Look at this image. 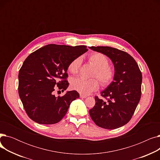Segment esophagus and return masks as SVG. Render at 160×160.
Masks as SVG:
<instances>
[{
    "instance_id": "esophagus-1",
    "label": "esophagus",
    "mask_w": 160,
    "mask_h": 160,
    "mask_svg": "<svg viewBox=\"0 0 160 160\" xmlns=\"http://www.w3.org/2000/svg\"><path fill=\"white\" fill-rule=\"evenodd\" d=\"M80 98H85L87 97L86 95H83V94H80Z\"/></svg>"
}]
</instances>
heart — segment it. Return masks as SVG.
<instances>
[{"mask_svg": "<svg viewBox=\"0 0 160 160\" xmlns=\"http://www.w3.org/2000/svg\"><path fill=\"white\" fill-rule=\"evenodd\" d=\"M89 63L95 67L92 77L98 78L102 87H108L113 82L115 77V70L109 65V59L104 54L100 52H94L88 57ZM82 60L81 57H77L72 60L68 65L69 71L77 74L80 69ZM96 78L86 79L83 78H74L71 80V88L79 93L88 95L96 91L99 88V82Z\"/></svg>", "mask_w": 160, "mask_h": 160, "instance_id": "1", "label": "heart"}]
</instances>
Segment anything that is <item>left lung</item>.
Returning a JSON list of instances; mask_svg holds the SVG:
<instances>
[{"instance_id":"obj_1","label":"left lung","mask_w":160,"mask_h":160,"mask_svg":"<svg viewBox=\"0 0 160 160\" xmlns=\"http://www.w3.org/2000/svg\"><path fill=\"white\" fill-rule=\"evenodd\" d=\"M110 58L115 70L113 82L95 97V104L89 110L92 120L105 129L118 128L132 119L141 95L142 74L133 58L122 50L110 47H91Z\"/></svg>"}]
</instances>
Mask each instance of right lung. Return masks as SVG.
Here are the masks:
<instances>
[{
    "mask_svg": "<svg viewBox=\"0 0 160 160\" xmlns=\"http://www.w3.org/2000/svg\"><path fill=\"white\" fill-rule=\"evenodd\" d=\"M88 50L86 45L50 44L26 58L19 72L18 91L24 110L32 121L52 124L63 118L72 100L80 95L74 90L56 97L54 87L62 91L67 88L69 63Z\"/></svg>",
    "mask_w": 160,
    "mask_h": 160,
    "instance_id": "1",
    "label": "right lung"
}]
</instances>
